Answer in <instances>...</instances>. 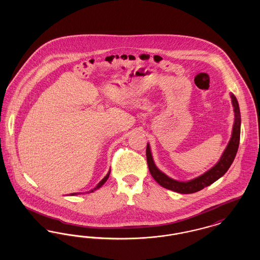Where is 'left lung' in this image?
<instances>
[{"instance_id":"obj_1","label":"left lung","mask_w":260,"mask_h":260,"mask_svg":"<svg viewBox=\"0 0 260 260\" xmlns=\"http://www.w3.org/2000/svg\"><path fill=\"white\" fill-rule=\"evenodd\" d=\"M231 99H232V104L234 107V112H235V122L233 125V132H232V136L231 139L225 149L224 153L220 158L218 162L211 168L210 171L207 173L202 174L197 178H194L190 181L187 182H182V181H177L174 180L173 178H170L167 176L165 173H161L160 170L157 169L155 166L149 144H147L146 148V158H147V164H148L149 171L153 178L164 188L173 190L174 192L181 193V194H191L198 192L200 190L204 189L205 187L212 184L214 181H216L218 178L223 176L225 173L228 171L230 166L235 159L237 151L239 148V143H240V134H241V114H240V108L239 104L236 99L235 95L231 93Z\"/></svg>"}]
</instances>
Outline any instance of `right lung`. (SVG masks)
Returning <instances> with one entry per match:
<instances>
[{
  "instance_id": "1",
  "label": "right lung",
  "mask_w": 260,
  "mask_h": 260,
  "mask_svg": "<svg viewBox=\"0 0 260 260\" xmlns=\"http://www.w3.org/2000/svg\"><path fill=\"white\" fill-rule=\"evenodd\" d=\"M110 173H111V171H109V172H108V173L106 174V176H105V177H104V178H103V179H102V180H101V181L99 182V184L96 185V187H95V188H93V189H91V190H90L89 192H93L94 190L99 189V187H101V186L103 185V184H104V183L106 182V180L108 179V177H109V175H110ZM78 194H79V193H78ZM71 195H72V196H74V195H77V193H72Z\"/></svg>"
}]
</instances>
